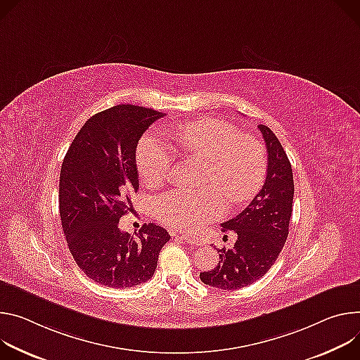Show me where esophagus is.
<instances>
[{
  "label": "esophagus",
  "instance_id": "esophagus-1",
  "mask_svg": "<svg viewBox=\"0 0 360 360\" xmlns=\"http://www.w3.org/2000/svg\"><path fill=\"white\" fill-rule=\"evenodd\" d=\"M174 236H177V237H181L183 240H186V242H188V243H197V238H195L194 236H191V234H181V236H179V234H174Z\"/></svg>",
  "mask_w": 360,
  "mask_h": 360
}]
</instances>
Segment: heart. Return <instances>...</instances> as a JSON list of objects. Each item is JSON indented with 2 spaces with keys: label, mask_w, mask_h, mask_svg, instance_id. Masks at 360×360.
Here are the masks:
<instances>
[{
  "label": "heart",
  "mask_w": 360,
  "mask_h": 360,
  "mask_svg": "<svg viewBox=\"0 0 360 360\" xmlns=\"http://www.w3.org/2000/svg\"><path fill=\"white\" fill-rule=\"evenodd\" d=\"M176 141L188 153L207 160L203 191L174 190L155 202L158 220L174 230L197 229L221 217L227 198L242 205L253 198L264 184L267 158L264 146L253 136L217 118H202L176 131ZM173 163L170 147L154 133L146 134L136 151V165L147 186H158Z\"/></svg>",
  "instance_id": "obj_1"
}]
</instances>
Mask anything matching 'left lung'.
<instances>
[{
	"instance_id": "1",
	"label": "left lung",
	"mask_w": 360,
	"mask_h": 360,
	"mask_svg": "<svg viewBox=\"0 0 360 360\" xmlns=\"http://www.w3.org/2000/svg\"><path fill=\"white\" fill-rule=\"evenodd\" d=\"M259 130L267 148L264 184L242 213L221 223L224 233L237 234L234 248L217 249V266L200 273L205 285L223 290L259 281L281 255L289 234L295 194L292 166L276 134L263 124Z\"/></svg>"
}]
</instances>
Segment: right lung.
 I'll return each instance as SVG.
<instances>
[{"instance_id":"1","label":"right lung","mask_w":360,"mask_h":360,"mask_svg":"<svg viewBox=\"0 0 360 360\" xmlns=\"http://www.w3.org/2000/svg\"><path fill=\"white\" fill-rule=\"evenodd\" d=\"M165 117L151 108L122 104L94 114L74 137L60 173V217L77 266L96 283L126 289L153 277L158 253L170 240L166 229L143 224L136 236L118 221L139 190L136 148Z\"/></svg>"}]
</instances>
